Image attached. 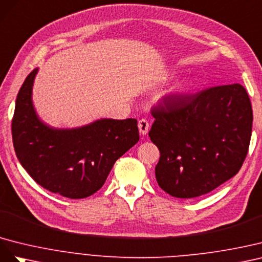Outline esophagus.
<instances>
[{
	"label": "esophagus",
	"mask_w": 262,
	"mask_h": 262,
	"mask_svg": "<svg viewBox=\"0 0 262 262\" xmlns=\"http://www.w3.org/2000/svg\"><path fill=\"white\" fill-rule=\"evenodd\" d=\"M138 128H139V132H140L141 135H146V134L148 133V130H149V122L147 121L146 118L139 119Z\"/></svg>",
	"instance_id": "obj_1"
}]
</instances>
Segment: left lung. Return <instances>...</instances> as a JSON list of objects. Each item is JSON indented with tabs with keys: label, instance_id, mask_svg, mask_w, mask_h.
<instances>
[{
	"label": "left lung",
	"instance_id": "8db88e82",
	"mask_svg": "<svg viewBox=\"0 0 262 262\" xmlns=\"http://www.w3.org/2000/svg\"><path fill=\"white\" fill-rule=\"evenodd\" d=\"M151 115L149 137L160 151L156 179L170 195H203L241 170L252 128L251 103L242 84L167 96Z\"/></svg>",
	"mask_w": 262,
	"mask_h": 262
}]
</instances>
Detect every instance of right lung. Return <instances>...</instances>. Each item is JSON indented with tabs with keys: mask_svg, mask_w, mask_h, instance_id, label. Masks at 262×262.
<instances>
[{
	"mask_svg": "<svg viewBox=\"0 0 262 262\" xmlns=\"http://www.w3.org/2000/svg\"><path fill=\"white\" fill-rule=\"evenodd\" d=\"M37 71L28 74L15 104L12 137L17 159L43 189L69 199L88 198L139 140L137 119L103 118L79 128H51L37 116L32 102Z\"/></svg>",
	"mask_w": 262,
	"mask_h": 262,
	"instance_id": "1",
	"label": "right lung"
}]
</instances>
